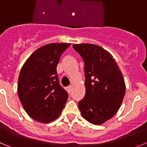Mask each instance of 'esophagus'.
<instances>
[{
	"instance_id": "34e87169",
	"label": "esophagus",
	"mask_w": 147,
	"mask_h": 147,
	"mask_svg": "<svg viewBox=\"0 0 147 147\" xmlns=\"http://www.w3.org/2000/svg\"><path fill=\"white\" fill-rule=\"evenodd\" d=\"M67 90L68 92H70L72 90V86H68L67 88Z\"/></svg>"
}]
</instances>
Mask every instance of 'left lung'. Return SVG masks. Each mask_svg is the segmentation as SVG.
<instances>
[{
	"mask_svg": "<svg viewBox=\"0 0 147 147\" xmlns=\"http://www.w3.org/2000/svg\"><path fill=\"white\" fill-rule=\"evenodd\" d=\"M85 62V95L78 103L82 117L100 125L111 119L121 105L126 84L109 52L92 44L73 45Z\"/></svg>",
	"mask_w": 147,
	"mask_h": 147,
	"instance_id": "8db88e82",
	"label": "left lung"
}]
</instances>
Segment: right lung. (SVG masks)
Here are the masks:
<instances>
[{
	"label": "right lung",
	"mask_w": 147,
	"mask_h": 147,
	"mask_svg": "<svg viewBox=\"0 0 147 147\" xmlns=\"http://www.w3.org/2000/svg\"><path fill=\"white\" fill-rule=\"evenodd\" d=\"M69 43H52L34 51L20 71L18 98L27 114L48 123L57 119L67 100V92L59 85L57 66Z\"/></svg>",
	"instance_id": "right-lung-1"
}]
</instances>
